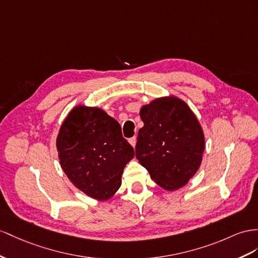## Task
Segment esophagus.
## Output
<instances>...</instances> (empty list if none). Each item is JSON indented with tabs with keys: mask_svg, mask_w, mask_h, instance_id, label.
I'll return each instance as SVG.
<instances>
[{
	"mask_svg": "<svg viewBox=\"0 0 258 258\" xmlns=\"http://www.w3.org/2000/svg\"><path fill=\"white\" fill-rule=\"evenodd\" d=\"M128 142H130V144L132 145V146L135 147V146H136V143H137V137H136V136H134V137L130 138Z\"/></svg>",
	"mask_w": 258,
	"mask_h": 258,
	"instance_id": "34e87169",
	"label": "esophagus"
}]
</instances>
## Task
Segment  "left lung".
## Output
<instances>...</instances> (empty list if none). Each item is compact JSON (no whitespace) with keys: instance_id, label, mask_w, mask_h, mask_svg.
I'll return each mask as SVG.
<instances>
[{"instance_id":"1","label":"left lung","mask_w":258,"mask_h":258,"mask_svg":"<svg viewBox=\"0 0 258 258\" xmlns=\"http://www.w3.org/2000/svg\"><path fill=\"white\" fill-rule=\"evenodd\" d=\"M136 158L158 185L183 187L200 169L204 132L188 105L174 96L157 98L142 107Z\"/></svg>"}]
</instances>
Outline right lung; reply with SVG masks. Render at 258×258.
<instances>
[{"instance_id":"obj_1","label":"right lung","mask_w":258,"mask_h":258,"mask_svg":"<svg viewBox=\"0 0 258 258\" xmlns=\"http://www.w3.org/2000/svg\"><path fill=\"white\" fill-rule=\"evenodd\" d=\"M61 167L86 195L107 201L120 188L123 170L134 149L120 124L100 108L77 105L66 116L56 138Z\"/></svg>"}]
</instances>
